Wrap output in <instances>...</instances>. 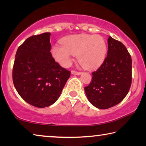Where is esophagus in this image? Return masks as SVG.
<instances>
[{"label": "esophagus", "instance_id": "34e87169", "mask_svg": "<svg viewBox=\"0 0 146 146\" xmlns=\"http://www.w3.org/2000/svg\"><path fill=\"white\" fill-rule=\"evenodd\" d=\"M71 74H72V75H81V74H82V73H81V72H78V71H73V70L71 71Z\"/></svg>", "mask_w": 146, "mask_h": 146}]
</instances>
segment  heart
<instances>
[{"label":"heart","mask_w":146,"mask_h":146,"mask_svg":"<svg viewBox=\"0 0 146 146\" xmlns=\"http://www.w3.org/2000/svg\"><path fill=\"white\" fill-rule=\"evenodd\" d=\"M60 42L62 46H54L51 52L55 60L64 67L70 65L73 55H77L78 62L88 70L99 67L105 60L107 46L99 35H71Z\"/></svg>","instance_id":"1"}]
</instances>
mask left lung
<instances>
[{"label":"left lung","mask_w":146,"mask_h":146,"mask_svg":"<svg viewBox=\"0 0 146 146\" xmlns=\"http://www.w3.org/2000/svg\"><path fill=\"white\" fill-rule=\"evenodd\" d=\"M108 43L107 57L92 73L91 82L84 88L90 102L102 110L122 102L129 92L132 80V60L127 48L111 36H109Z\"/></svg>","instance_id":"left-lung-1"}]
</instances>
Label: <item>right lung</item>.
Returning <instances> with one entry per match:
<instances>
[{
	"label": "right lung",
	"mask_w": 146,
	"mask_h": 146,
	"mask_svg": "<svg viewBox=\"0 0 146 146\" xmlns=\"http://www.w3.org/2000/svg\"><path fill=\"white\" fill-rule=\"evenodd\" d=\"M50 36L44 33L27 38L17 49L13 68V84L19 95L39 108L58 100L71 75L52 57Z\"/></svg>",
	"instance_id": "obj_1"
}]
</instances>
